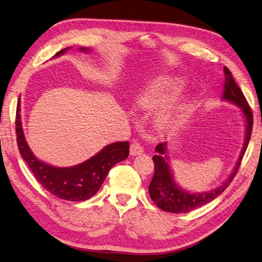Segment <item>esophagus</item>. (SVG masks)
I'll return each instance as SVG.
<instances>
[{
  "mask_svg": "<svg viewBox=\"0 0 262 262\" xmlns=\"http://www.w3.org/2000/svg\"><path fill=\"white\" fill-rule=\"evenodd\" d=\"M129 152L132 156H139L143 152V148L141 147L140 143L133 142L129 147Z\"/></svg>",
  "mask_w": 262,
  "mask_h": 262,
  "instance_id": "34e87169",
  "label": "esophagus"
}]
</instances>
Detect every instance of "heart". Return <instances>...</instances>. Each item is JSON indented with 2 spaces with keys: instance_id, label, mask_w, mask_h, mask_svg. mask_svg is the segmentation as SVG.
Returning <instances> with one entry per match:
<instances>
[{
  "instance_id": "obj_1",
  "label": "heart",
  "mask_w": 262,
  "mask_h": 262,
  "mask_svg": "<svg viewBox=\"0 0 262 262\" xmlns=\"http://www.w3.org/2000/svg\"><path fill=\"white\" fill-rule=\"evenodd\" d=\"M181 87V80L172 76H160L143 88L136 97L137 106L140 108H156L172 99ZM160 124L171 127L174 123V114L170 111L163 112L159 117Z\"/></svg>"
}]
</instances>
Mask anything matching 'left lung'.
Wrapping results in <instances>:
<instances>
[{
    "mask_svg": "<svg viewBox=\"0 0 262 262\" xmlns=\"http://www.w3.org/2000/svg\"><path fill=\"white\" fill-rule=\"evenodd\" d=\"M224 75L225 83L223 99L239 105L245 119H246V137H245V143L243 146L238 161L236 163L233 172L229 176V179L222 183L221 186H219L214 190H211L209 192L189 193L181 189L180 187H177V185L174 183L173 175L166 161V158L162 157V155L165 154V143H159L156 147V150L159 155L152 157L155 163V174L149 185V193L155 204L160 209L166 211V212L186 213L193 209L212 201L230 186L231 182L233 181L241 166L243 157L245 152H246V149L250 140L252 124H254V115H252L251 108L246 98H245L243 91L237 86V83H236L233 78L232 73L227 67H224Z\"/></svg>",
    "mask_w": 262,
    "mask_h": 262,
    "instance_id": "obj_1",
    "label": "left lung"
}]
</instances>
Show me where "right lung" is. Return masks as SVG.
I'll return each instance as SVG.
<instances>
[{
  "label": "right lung",
  "instance_id": "right-lung-1",
  "mask_svg": "<svg viewBox=\"0 0 262 262\" xmlns=\"http://www.w3.org/2000/svg\"><path fill=\"white\" fill-rule=\"evenodd\" d=\"M81 51H88L81 48ZM66 49L57 52L63 54ZM16 136L19 154L43 188L55 197L69 201H85L99 190L111 167L128 157V141H117L106 146L95 157L81 164L71 167H55L41 162L32 155L26 140L20 121V102L16 108Z\"/></svg>",
  "mask_w": 262,
  "mask_h": 262
}]
</instances>
